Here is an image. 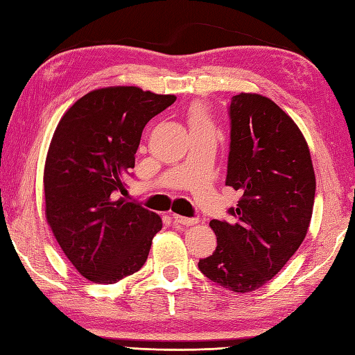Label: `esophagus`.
I'll return each mask as SVG.
<instances>
[{
    "label": "esophagus",
    "instance_id": "esophagus-1",
    "mask_svg": "<svg viewBox=\"0 0 355 355\" xmlns=\"http://www.w3.org/2000/svg\"><path fill=\"white\" fill-rule=\"evenodd\" d=\"M172 218H173V223L182 225V226H193L198 223L196 218H186V217H182V215H177V214H172Z\"/></svg>",
    "mask_w": 355,
    "mask_h": 355
}]
</instances>
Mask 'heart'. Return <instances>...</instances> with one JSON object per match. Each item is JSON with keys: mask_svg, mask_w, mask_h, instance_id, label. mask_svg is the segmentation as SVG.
Segmentation results:
<instances>
[{"mask_svg": "<svg viewBox=\"0 0 355 355\" xmlns=\"http://www.w3.org/2000/svg\"><path fill=\"white\" fill-rule=\"evenodd\" d=\"M187 121H189L191 129L205 128V126L214 128L209 112H207L205 104H200V103L193 104V106L189 109V112H187Z\"/></svg>", "mask_w": 355, "mask_h": 355, "instance_id": "b5f03b06", "label": "heart"}]
</instances>
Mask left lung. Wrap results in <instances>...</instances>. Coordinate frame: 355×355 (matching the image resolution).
Returning <instances> with one entry per match:
<instances>
[{
    "mask_svg": "<svg viewBox=\"0 0 355 355\" xmlns=\"http://www.w3.org/2000/svg\"><path fill=\"white\" fill-rule=\"evenodd\" d=\"M231 150L226 184L241 193L232 221L212 220L215 252L198 261L207 279L234 293L266 284L306 237L315 173L302 130L260 94L231 100Z\"/></svg>",
    "mask_w": 355,
    "mask_h": 355,
    "instance_id": "1",
    "label": "left lung"
}]
</instances>
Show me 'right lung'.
Here are the masks:
<instances>
[{"mask_svg":"<svg viewBox=\"0 0 355 355\" xmlns=\"http://www.w3.org/2000/svg\"><path fill=\"white\" fill-rule=\"evenodd\" d=\"M177 100L137 86L90 90L61 116L44 164L46 220L73 268L112 284L148 260L163 221L124 191L146 124Z\"/></svg>","mask_w":355,"mask_h":355,"instance_id":"add662e5","label":"right lung"}]
</instances>
